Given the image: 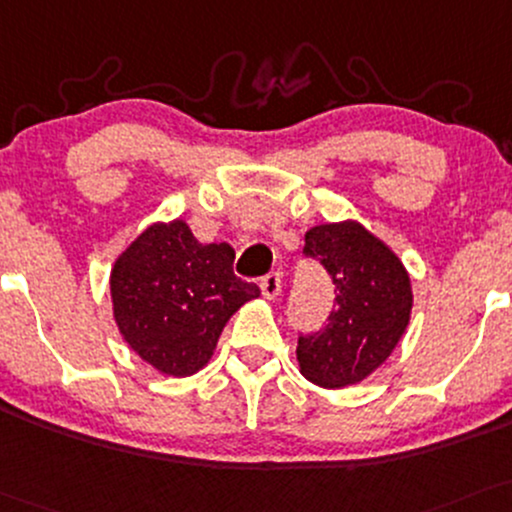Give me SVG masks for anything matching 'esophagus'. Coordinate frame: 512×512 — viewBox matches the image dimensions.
<instances>
[{
	"label": "esophagus",
	"mask_w": 512,
	"mask_h": 512,
	"mask_svg": "<svg viewBox=\"0 0 512 512\" xmlns=\"http://www.w3.org/2000/svg\"><path fill=\"white\" fill-rule=\"evenodd\" d=\"M281 286H283V276L279 272H272L267 274L264 279L260 281V288H262V295L267 300H274L276 295L281 293Z\"/></svg>",
	"instance_id": "obj_1"
}]
</instances>
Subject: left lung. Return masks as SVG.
<instances>
[{
	"label": "left lung",
	"instance_id": "8db88e82",
	"mask_svg": "<svg viewBox=\"0 0 512 512\" xmlns=\"http://www.w3.org/2000/svg\"><path fill=\"white\" fill-rule=\"evenodd\" d=\"M305 255L317 257L336 286V310L315 336L298 338L300 374L322 389L360 384L389 360L412 315L405 264L360 221L312 226Z\"/></svg>",
	"mask_w": 512,
	"mask_h": 512
}]
</instances>
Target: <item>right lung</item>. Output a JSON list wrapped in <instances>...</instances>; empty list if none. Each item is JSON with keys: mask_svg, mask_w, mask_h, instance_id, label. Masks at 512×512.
I'll return each instance as SVG.
<instances>
[{"mask_svg": "<svg viewBox=\"0 0 512 512\" xmlns=\"http://www.w3.org/2000/svg\"><path fill=\"white\" fill-rule=\"evenodd\" d=\"M229 243H200L183 219L147 226L109 274L114 322L140 360L166 377H190L212 360L224 326L255 283L233 274Z\"/></svg>", "mask_w": 512, "mask_h": 512, "instance_id": "1", "label": "right lung"}]
</instances>
